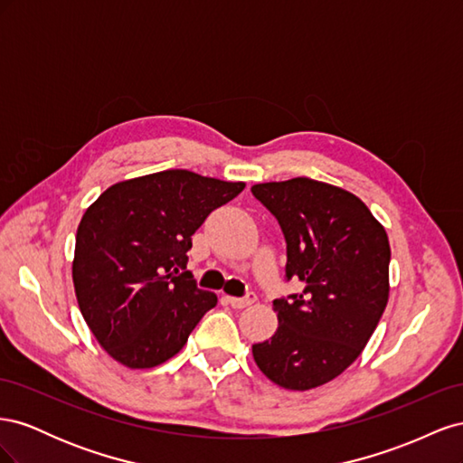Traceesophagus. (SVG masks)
<instances>
[{
    "label": "esophagus",
    "mask_w": 463,
    "mask_h": 463,
    "mask_svg": "<svg viewBox=\"0 0 463 463\" xmlns=\"http://www.w3.org/2000/svg\"><path fill=\"white\" fill-rule=\"evenodd\" d=\"M226 299L233 307V309H245V307L253 305L257 301V296L255 293H247L245 298H226Z\"/></svg>",
    "instance_id": "34e87169"
}]
</instances>
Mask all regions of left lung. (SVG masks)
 <instances>
[{
    "instance_id": "obj_1",
    "label": "left lung",
    "mask_w": 463,
    "mask_h": 463,
    "mask_svg": "<svg viewBox=\"0 0 463 463\" xmlns=\"http://www.w3.org/2000/svg\"><path fill=\"white\" fill-rule=\"evenodd\" d=\"M250 193L282 228L286 279L303 284L272 301L278 330L253 357L278 386L311 390L352 365L386 309L388 235L365 203L322 181H272Z\"/></svg>"
}]
</instances>
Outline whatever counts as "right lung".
Wrapping results in <instances>:
<instances>
[{
	"mask_svg": "<svg viewBox=\"0 0 463 463\" xmlns=\"http://www.w3.org/2000/svg\"><path fill=\"white\" fill-rule=\"evenodd\" d=\"M245 189L165 170L106 189L77 230L79 309L106 352L129 369L162 365L218 303L187 270L191 235Z\"/></svg>",
	"mask_w": 463,
	"mask_h": 463,
	"instance_id": "right-lung-1",
	"label": "right lung"
}]
</instances>
